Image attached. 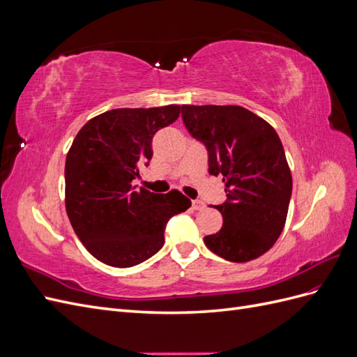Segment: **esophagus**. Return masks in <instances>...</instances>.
I'll use <instances>...</instances> for the list:
<instances>
[{
  "mask_svg": "<svg viewBox=\"0 0 357 357\" xmlns=\"http://www.w3.org/2000/svg\"><path fill=\"white\" fill-rule=\"evenodd\" d=\"M192 207H193V210H202L205 207V204L201 199H193Z\"/></svg>",
  "mask_w": 357,
  "mask_h": 357,
  "instance_id": "obj_1",
  "label": "esophagus"
}]
</instances>
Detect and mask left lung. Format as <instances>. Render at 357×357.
Instances as JSON below:
<instances>
[{
    "instance_id": "left-lung-1",
    "label": "left lung",
    "mask_w": 357,
    "mask_h": 357,
    "mask_svg": "<svg viewBox=\"0 0 357 357\" xmlns=\"http://www.w3.org/2000/svg\"><path fill=\"white\" fill-rule=\"evenodd\" d=\"M193 138L208 150V172L222 177L223 225L204 236L213 253L243 264L266 253L282 234L291 174L275 129L240 105H181Z\"/></svg>"
}]
</instances>
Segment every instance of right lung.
Masks as SVG:
<instances>
[{"label":"right lung","instance_id":"obj_1","mask_svg":"<svg viewBox=\"0 0 357 357\" xmlns=\"http://www.w3.org/2000/svg\"><path fill=\"white\" fill-rule=\"evenodd\" d=\"M181 107L116 109L92 117L75 135L66 160V208L73 229L93 257L116 268L144 262L164 245L167 222L192 202L132 180L152 159V139L176 122Z\"/></svg>","mask_w":357,"mask_h":357}]
</instances>
